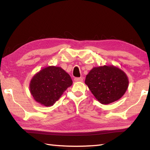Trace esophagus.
I'll use <instances>...</instances> for the list:
<instances>
[{
	"label": "esophagus",
	"mask_w": 150,
	"mask_h": 150,
	"mask_svg": "<svg viewBox=\"0 0 150 150\" xmlns=\"http://www.w3.org/2000/svg\"><path fill=\"white\" fill-rule=\"evenodd\" d=\"M74 81L75 82H82L83 81V78L82 77H76L74 79Z\"/></svg>",
	"instance_id": "34e87169"
}]
</instances>
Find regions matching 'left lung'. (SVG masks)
I'll use <instances>...</instances> for the list:
<instances>
[{"label":"left lung","instance_id":"left-lung-1","mask_svg":"<svg viewBox=\"0 0 150 150\" xmlns=\"http://www.w3.org/2000/svg\"><path fill=\"white\" fill-rule=\"evenodd\" d=\"M91 92L103 104H108L120 99L128 87L125 73L114 66L95 67L85 80Z\"/></svg>","mask_w":150,"mask_h":150}]
</instances>
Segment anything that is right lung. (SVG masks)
I'll return each mask as SVG.
<instances>
[{"instance_id":"add662e5","label":"right lung","mask_w":150,"mask_h":150,"mask_svg":"<svg viewBox=\"0 0 150 150\" xmlns=\"http://www.w3.org/2000/svg\"><path fill=\"white\" fill-rule=\"evenodd\" d=\"M73 84L68 73L60 67L48 66L41 69L31 80V94L38 103L51 106Z\"/></svg>"}]
</instances>
